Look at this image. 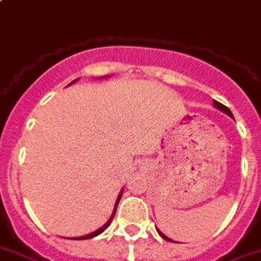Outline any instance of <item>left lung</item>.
Here are the masks:
<instances>
[{
	"instance_id": "1",
	"label": "left lung",
	"mask_w": 261,
	"mask_h": 261,
	"mask_svg": "<svg viewBox=\"0 0 261 261\" xmlns=\"http://www.w3.org/2000/svg\"><path fill=\"white\" fill-rule=\"evenodd\" d=\"M215 107L217 108V109L222 110V112H224V113H226L227 116L233 117V113H231V112H230V109H229V108H227V107H225V105H224V104H221V102L215 101ZM159 234H160V236H161V237H163L164 239H166V241H171V239H169L168 237H166V236H164V234L161 233V231H159ZM171 242H173V241H171Z\"/></svg>"
}]
</instances>
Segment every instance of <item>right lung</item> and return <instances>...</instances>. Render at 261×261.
I'll return each mask as SVG.
<instances>
[{
    "instance_id": "right-lung-1",
    "label": "right lung",
    "mask_w": 261,
    "mask_h": 261,
    "mask_svg": "<svg viewBox=\"0 0 261 261\" xmlns=\"http://www.w3.org/2000/svg\"><path fill=\"white\" fill-rule=\"evenodd\" d=\"M74 82H75V81H74ZM74 82H71V83H74ZM122 192H123V191H121V192H119L118 198H117V201H116V206H114V211H113V213H112V216H110V218H109V220H108V222H107V224L104 225V226H101V227H100V229H97V230H96V231H93V233L88 234V236H84V237H78V238H72V239H90V238H93V237L98 236V234H101L102 231H104V230L107 229L108 226H109V225H110V222H112V220H113L114 215H116V212H117V205H118L119 200H121V198H122Z\"/></svg>"
}]
</instances>
